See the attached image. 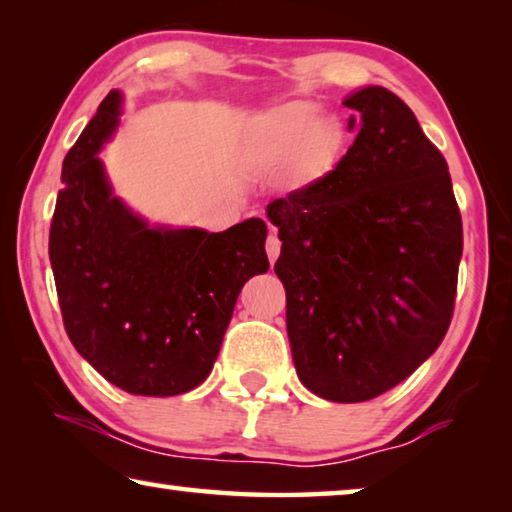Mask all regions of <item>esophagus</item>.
I'll use <instances>...</instances> for the list:
<instances>
[{
    "mask_svg": "<svg viewBox=\"0 0 512 512\" xmlns=\"http://www.w3.org/2000/svg\"><path fill=\"white\" fill-rule=\"evenodd\" d=\"M280 250H282V241L277 239L275 228H271V235H268V239H266V255H268V262L275 264V259L280 257Z\"/></svg>",
    "mask_w": 512,
    "mask_h": 512,
    "instance_id": "obj_1",
    "label": "esophagus"
}]
</instances>
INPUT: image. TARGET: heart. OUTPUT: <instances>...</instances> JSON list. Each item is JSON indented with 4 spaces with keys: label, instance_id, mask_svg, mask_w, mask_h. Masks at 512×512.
<instances>
[{
    "label": "heart",
    "instance_id": "b5f03b06",
    "mask_svg": "<svg viewBox=\"0 0 512 512\" xmlns=\"http://www.w3.org/2000/svg\"><path fill=\"white\" fill-rule=\"evenodd\" d=\"M334 142L332 126L320 117V110L309 101H291L273 108L262 119L253 151L255 158L273 167L298 155L305 146L314 153H325Z\"/></svg>",
    "mask_w": 512,
    "mask_h": 512
}]
</instances>
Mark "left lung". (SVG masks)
<instances>
[{"instance_id":"8db88e82","label":"left lung","mask_w":512,"mask_h":512,"mask_svg":"<svg viewBox=\"0 0 512 512\" xmlns=\"http://www.w3.org/2000/svg\"><path fill=\"white\" fill-rule=\"evenodd\" d=\"M357 117L336 167L266 207L302 384L329 402L391 391L443 343L463 221L447 162L386 88L343 101Z\"/></svg>"}]
</instances>
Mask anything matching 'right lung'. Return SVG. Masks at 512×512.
<instances>
[{"mask_svg": "<svg viewBox=\"0 0 512 512\" xmlns=\"http://www.w3.org/2000/svg\"><path fill=\"white\" fill-rule=\"evenodd\" d=\"M121 94L101 101L63 162L49 259L69 341L110 384L169 397L203 384L248 277L268 271L266 223L149 228L112 196L97 158Z\"/></svg>", "mask_w": 512, "mask_h": 512, "instance_id": "right-lung-1", "label": "right lung"}]
</instances>
